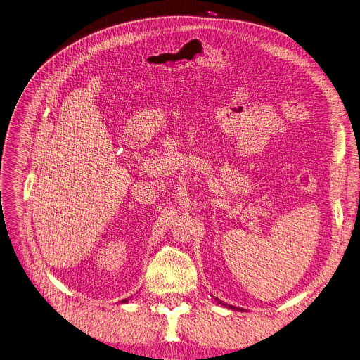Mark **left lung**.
<instances>
[{
    "instance_id": "left-lung-1",
    "label": "left lung",
    "mask_w": 360,
    "mask_h": 360,
    "mask_svg": "<svg viewBox=\"0 0 360 360\" xmlns=\"http://www.w3.org/2000/svg\"><path fill=\"white\" fill-rule=\"evenodd\" d=\"M217 300V299H215ZM219 304H222V306H225V307H228V309H236V310H241V309H238V307H234V306H231V304H226V303H222V302H219V300H217Z\"/></svg>"
}]
</instances>
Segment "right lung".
Here are the masks:
<instances>
[{
  "label": "right lung",
  "instance_id": "obj_1",
  "mask_svg": "<svg viewBox=\"0 0 360 360\" xmlns=\"http://www.w3.org/2000/svg\"><path fill=\"white\" fill-rule=\"evenodd\" d=\"M123 302H126V300H123Z\"/></svg>",
  "mask_w": 360,
  "mask_h": 360
}]
</instances>
